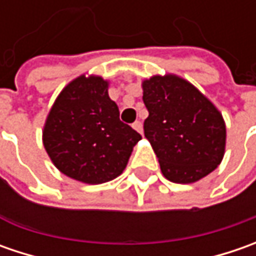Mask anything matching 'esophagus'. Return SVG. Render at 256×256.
<instances>
[{
    "label": "esophagus",
    "mask_w": 256,
    "mask_h": 256,
    "mask_svg": "<svg viewBox=\"0 0 256 256\" xmlns=\"http://www.w3.org/2000/svg\"><path fill=\"white\" fill-rule=\"evenodd\" d=\"M132 128L136 132L142 134V122H141V121H135V122L132 124Z\"/></svg>",
    "instance_id": "esophagus-1"
}]
</instances>
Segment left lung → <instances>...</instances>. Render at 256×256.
Returning <instances> with one entry per match:
<instances>
[{
    "label": "left lung",
    "instance_id": "1",
    "mask_svg": "<svg viewBox=\"0 0 256 256\" xmlns=\"http://www.w3.org/2000/svg\"><path fill=\"white\" fill-rule=\"evenodd\" d=\"M148 118L144 134L158 158L162 175L175 184H194L221 164L226 126L220 110L175 74L142 81Z\"/></svg>",
    "mask_w": 256,
    "mask_h": 256
}]
</instances>
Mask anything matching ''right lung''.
<instances>
[{
	"label": "right lung",
	"mask_w": 256,
	"mask_h": 256,
	"mask_svg": "<svg viewBox=\"0 0 256 256\" xmlns=\"http://www.w3.org/2000/svg\"><path fill=\"white\" fill-rule=\"evenodd\" d=\"M110 81L80 75L65 85L42 130V144L56 170L75 181L98 185L125 170L141 135L120 121L108 95Z\"/></svg>",
	"instance_id": "1"
}]
</instances>
